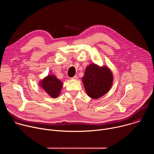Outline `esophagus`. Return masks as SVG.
Segmentation results:
<instances>
[{
  "label": "esophagus",
  "mask_w": 154,
  "mask_h": 154,
  "mask_svg": "<svg viewBox=\"0 0 154 154\" xmlns=\"http://www.w3.org/2000/svg\"><path fill=\"white\" fill-rule=\"evenodd\" d=\"M71 79H73V80H77V79H78V77H77V75H75V76H74L73 77H72Z\"/></svg>",
  "instance_id": "esophagus-1"
}]
</instances>
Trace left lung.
<instances>
[{
    "label": "left lung",
    "instance_id": "obj_1",
    "mask_svg": "<svg viewBox=\"0 0 154 154\" xmlns=\"http://www.w3.org/2000/svg\"><path fill=\"white\" fill-rule=\"evenodd\" d=\"M113 75L107 66L91 63L86 68L82 82L87 95L99 99L107 93L113 84Z\"/></svg>",
    "mask_w": 154,
    "mask_h": 154
}]
</instances>
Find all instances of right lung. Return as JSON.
I'll return each mask as SVG.
<instances>
[{
  "label": "right lung",
  "instance_id": "1",
  "mask_svg": "<svg viewBox=\"0 0 154 154\" xmlns=\"http://www.w3.org/2000/svg\"><path fill=\"white\" fill-rule=\"evenodd\" d=\"M39 84L41 88L52 98H57L59 96L63 85L61 80L54 75H48L40 80Z\"/></svg>",
  "mask_w": 154,
  "mask_h": 154
}]
</instances>
